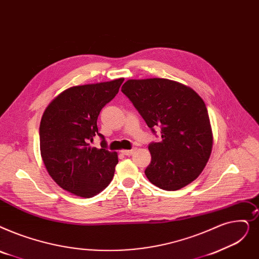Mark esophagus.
<instances>
[{"label": "esophagus", "mask_w": 259, "mask_h": 259, "mask_svg": "<svg viewBox=\"0 0 259 259\" xmlns=\"http://www.w3.org/2000/svg\"><path fill=\"white\" fill-rule=\"evenodd\" d=\"M137 151V148H132L131 150H122L121 151V153L122 154H125V155H128V156H130V155H132L134 152Z\"/></svg>", "instance_id": "34e87169"}]
</instances>
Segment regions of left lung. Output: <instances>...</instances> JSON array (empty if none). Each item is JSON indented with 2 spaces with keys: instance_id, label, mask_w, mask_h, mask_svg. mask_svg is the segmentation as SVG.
Returning a JSON list of instances; mask_svg holds the SVG:
<instances>
[{
  "instance_id": "1",
  "label": "left lung",
  "mask_w": 259,
  "mask_h": 259,
  "mask_svg": "<svg viewBox=\"0 0 259 259\" xmlns=\"http://www.w3.org/2000/svg\"><path fill=\"white\" fill-rule=\"evenodd\" d=\"M121 92L162 141L150 143L151 163L145 175L155 186L178 190L204 169L212 147L206 106L193 89L164 78L130 79Z\"/></svg>"
}]
</instances>
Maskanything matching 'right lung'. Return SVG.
<instances>
[{
  "mask_svg": "<svg viewBox=\"0 0 259 259\" xmlns=\"http://www.w3.org/2000/svg\"><path fill=\"white\" fill-rule=\"evenodd\" d=\"M122 81L119 78L72 87L54 98L42 115L39 134L43 163L54 181L75 196L91 198L113 179L117 153L107 150L97 118ZM95 135L103 140L100 150L89 147Z\"/></svg>",
  "mask_w": 259,
  "mask_h": 259,
  "instance_id": "1",
  "label": "right lung"
}]
</instances>
